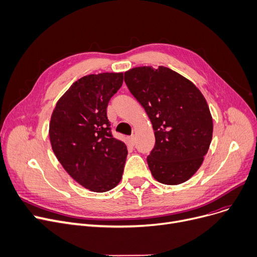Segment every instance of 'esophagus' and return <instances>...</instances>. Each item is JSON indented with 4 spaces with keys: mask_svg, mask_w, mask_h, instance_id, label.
Here are the masks:
<instances>
[{
    "mask_svg": "<svg viewBox=\"0 0 257 257\" xmlns=\"http://www.w3.org/2000/svg\"><path fill=\"white\" fill-rule=\"evenodd\" d=\"M130 140H131V143L134 145V144H135L136 143V136L135 135H134V134H132V135H131V137H130Z\"/></svg>",
    "mask_w": 257,
    "mask_h": 257,
    "instance_id": "esophagus-1",
    "label": "esophagus"
}]
</instances>
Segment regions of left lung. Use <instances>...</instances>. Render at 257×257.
I'll return each mask as SVG.
<instances>
[{
	"label": "left lung",
	"instance_id": "8db88e82",
	"mask_svg": "<svg viewBox=\"0 0 257 257\" xmlns=\"http://www.w3.org/2000/svg\"><path fill=\"white\" fill-rule=\"evenodd\" d=\"M124 81L155 131L156 144L148 157L153 177L166 185L186 182L202 165L212 139L205 97L192 81L164 66L130 69Z\"/></svg>",
	"mask_w": 257,
	"mask_h": 257
}]
</instances>
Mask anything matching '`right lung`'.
I'll use <instances>...</instances> for the list:
<instances>
[{
	"instance_id": "right-lung-1",
	"label": "right lung",
	"mask_w": 257,
	"mask_h": 257,
	"mask_svg": "<svg viewBox=\"0 0 257 257\" xmlns=\"http://www.w3.org/2000/svg\"><path fill=\"white\" fill-rule=\"evenodd\" d=\"M123 82V73L85 75L60 97L49 123V138L59 163L78 184L94 192L116 187L127 156L112 136L106 107Z\"/></svg>"
}]
</instances>
